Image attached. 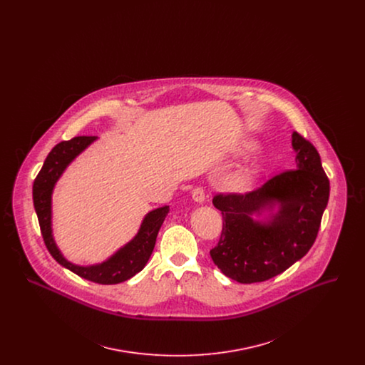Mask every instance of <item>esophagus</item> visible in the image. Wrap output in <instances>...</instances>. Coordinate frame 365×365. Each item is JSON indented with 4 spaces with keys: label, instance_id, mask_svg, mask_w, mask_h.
<instances>
[{
    "label": "esophagus",
    "instance_id": "esophagus-1",
    "mask_svg": "<svg viewBox=\"0 0 365 365\" xmlns=\"http://www.w3.org/2000/svg\"><path fill=\"white\" fill-rule=\"evenodd\" d=\"M191 197L195 202L202 204L205 201V190L202 187H195L194 190L191 191Z\"/></svg>",
    "mask_w": 365,
    "mask_h": 365
}]
</instances>
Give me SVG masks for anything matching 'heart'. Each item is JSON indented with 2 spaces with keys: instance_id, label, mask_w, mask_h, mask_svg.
I'll return each mask as SVG.
<instances>
[{
  "instance_id": "obj_1",
  "label": "heart",
  "mask_w": 365,
  "mask_h": 365,
  "mask_svg": "<svg viewBox=\"0 0 365 365\" xmlns=\"http://www.w3.org/2000/svg\"><path fill=\"white\" fill-rule=\"evenodd\" d=\"M261 171H262V167L259 163H252L231 174L226 175L222 179V186L231 192H242V191L249 190L260 176Z\"/></svg>"
}]
</instances>
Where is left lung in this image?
I'll use <instances>...</instances> for the list:
<instances>
[{"instance_id": "1", "label": "left lung", "mask_w": 365, "mask_h": 365, "mask_svg": "<svg viewBox=\"0 0 365 365\" xmlns=\"http://www.w3.org/2000/svg\"><path fill=\"white\" fill-rule=\"evenodd\" d=\"M295 170L269 179L259 190L216 195L223 230L210 250L217 268L250 284L274 278L302 259L317 237L330 182L309 140L292 134Z\"/></svg>"}]
</instances>
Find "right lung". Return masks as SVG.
I'll use <instances>...</instances> for the list:
<instances>
[{"instance_id": "1", "label": "right lung", "mask_w": 365, "mask_h": 365, "mask_svg": "<svg viewBox=\"0 0 365 365\" xmlns=\"http://www.w3.org/2000/svg\"><path fill=\"white\" fill-rule=\"evenodd\" d=\"M97 140V137H75L57 143L46 157L33 185V201L41 232L53 259L81 278L100 284H116L140 272L155 249L160 227L170 208L167 205L148 212L135 237L98 264L78 265L64 257L53 237L52 195L56 183L71 163Z\"/></svg>"}]
</instances>
